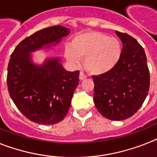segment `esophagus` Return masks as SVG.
I'll use <instances>...</instances> for the list:
<instances>
[{"label":"esophagus","mask_w":157,"mask_h":157,"mask_svg":"<svg viewBox=\"0 0 157 157\" xmlns=\"http://www.w3.org/2000/svg\"><path fill=\"white\" fill-rule=\"evenodd\" d=\"M86 78V76L83 73V72H80V75H79V79H80V81H83Z\"/></svg>","instance_id":"esophagus-1"}]
</instances>
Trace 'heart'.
I'll return each mask as SVG.
<instances>
[{
    "label": "heart",
    "instance_id": "heart-1",
    "mask_svg": "<svg viewBox=\"0 0 157 157\" xmlns=\"http://www.w3.org/2000/svg\"><path fill=\"white\" fill-rule=\"evenodd\" d=\"M118 39L97 31L78 33L64 50L68 62L78 64L84 58V67L91 75H101L110 71L121 56Z\"/></svg>",
    "mask_w": 157,
    "mask_h": 157
}]
</instances>
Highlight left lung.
<instances>
[{"instance_id": "1", "label": "left lung", "mask_w": 157, "mask_h": 157, "mask_svg": "<svg viewBox=\"0 0 157 157\" xmlns=\"http://www.w3.org/2000/svg\"><path fill=\"white\" fill-rule=\"evenodd\" d=\"M123 43L121 56L108 72L93 76L94 102L100 114L110 120H123L142 106L150 87L145 51L128 33L116 31Z\"/></svg>"}]
</instances>
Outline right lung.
Listing matches in <instances>:
<instances>
[{"label": "right lung", "mask_w": 157, "mask_h": 157, "mask_svg": "<svg viewBox=\"0 0 157 157\" xmlns=\"http://www.w3.org/2000/svg\"><path fill=\"white\" fill-rule=\"evenodd\" d=\"M70 33L69 29L55 25L37 31L22 40L10 55L7 87L18 109L30 121L54 124L62 121L70 108L79 83V71H67L58 57L35 65L31 52L56 44Z\"/></svg>", "instance_id": "add662e5"}]
</instances>
